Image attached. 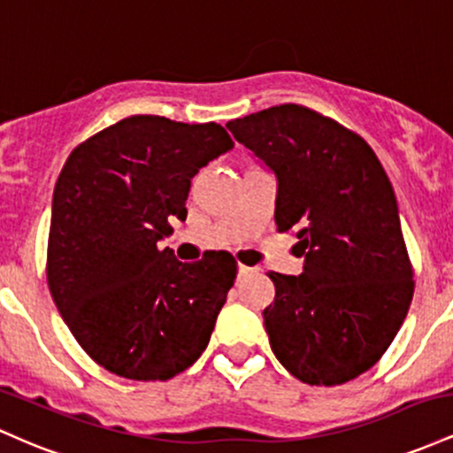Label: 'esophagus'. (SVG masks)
<instances>
[{
    "label": "esophagus",
    "mask_w": 453,
    "mask_h": 453,
    "mask_svg": "<svg viewBox=\"0 0 453 453\" xmlns=\"http://www.w3.org/2000/svg\"><path fill=\"white\" fill-rule=\"evenodd\" d=\"M237 272H240V276H248V273H252L254 269L252 267H246V265H240V269H237Z\"/></svg>",
    "instance_id": "1"
}]
</instances>
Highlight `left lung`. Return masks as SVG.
<instances>
[{
    "label": "left lung",
    "instance_id": "left-lung-1",
    "mask_svg": "<svg viewBox=\"0 0 453 453\" xmlns=\"http://www.w3.org/2000/svg\"><path fill=\"white\" fill-rule=\"evenodd\" d=\"M276 173V225L295 233L303 272H269L263 310L273 355L308 385H342L383 357L411 299L413 265L389 177L362 136L302 104L228 121Z\"/></svg>",
    "mask_w": 453,
    "mask_h": 453
}]
</instances>
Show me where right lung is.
<instances>
[{
    "mask_svg": "<svg viewBox=\"0 0 453 453\" xmlns=\"http://www.w3.org/2000/svg\"><path fill=\"white\" fill-rule=\"evenodd\" d=\"M233 147L220 124L132 115L76 145L53 192L47 280L85 353L117 377L166 380L210 344L237 276L231 254L177 261L190 180Z\"/></svg>",
    "mask_w": 453,
    "mask_h": 453,
    "instance_id": "1",
    "label": "right lung"
}]
</instances>
